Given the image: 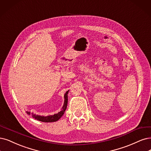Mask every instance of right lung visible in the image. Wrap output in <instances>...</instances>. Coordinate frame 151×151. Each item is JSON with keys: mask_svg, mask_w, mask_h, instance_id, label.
I'll use <instances>...</instances> for the list:
<instances>
[{"mask_svg": "<svg viewBox=\"0 0 151 151\" xmlns=\"http://www.w3.org/2000/svg\"><path fill=\"white\" fill-rule=\"evenodd\" d=\"M68 91H67L64 95V98H65V101H64V104L63 106V108L61 111H60V112H58L57 114H55L53 115H49L47 116H40L38 114H33V113H31L30 111H26V113L27 114L29 115H32L33 118H35L37 120H38L42 122H55L57 121L58 119H60V118L65 113V111L67 107V104H68Z\"/></svg>", "mask_w": 151, "mask_h": 151, "instance_id": "1", "label": "right lung"}]
</instances>
